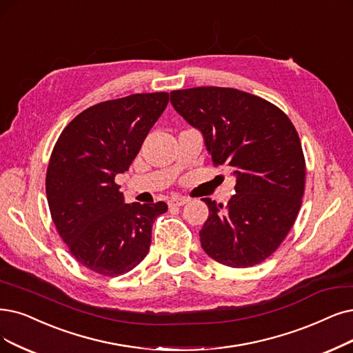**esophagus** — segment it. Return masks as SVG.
<instances>
[{"label": "esophagus", "mask_w": 353, "mask_h": 353, "mask_svg": "<svg viewBox=\"0 0 353 353\" xmlns=\"http://www.w3.org/2000/svg\"><path fill=\"white\" fill-rule=\"evenodd\" d=\"M190 201L188 196H174V199L169 200V207H181Z\"/></svg>", "instance_id": "esophagus-1"}]
</instances>
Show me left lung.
<instances>
[{
    "instance_id": "left-lung-1",
    "label": "left lung",
    "mask_w": 353,
    "mask_h": 353,
    "mask_svg": "<svg viewBox=\"0 0 353 353\" xmlns=\"http://www.w3.org/2000/svg\"><path fill=\"white\" fill-rule=\"evenodd\" d=\"M171 103L201 130L213 165L236 175L228 205L204 199L203 249L232 268L263 262L287 237L304 195L305 159L294 124L272 103L234 88L178 90Z\"/></svg>"
}]
</instances>
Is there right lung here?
I'll list each match as a JSON object with an SVG mask.
<instances>
[{
  "mask_svg": "<svg viewBox=\"0 0 353 353\" xmlns=\"http://www.w3.org/2000/svg\"><path fill=\"white\" fill-rule=\"evenodd\" d=\"M168 101V92H152L95 104L54 143L46 172L50 216L72 256L92 272L119 276L148 255L152 224L168 205L125 204L114 179L130 168Z\"/></svg>",
  "mask_w": 353,
  "mask_h": 353,
  "instance_id": "obj_1",
  "label": "right lung"
}]
</instances>
